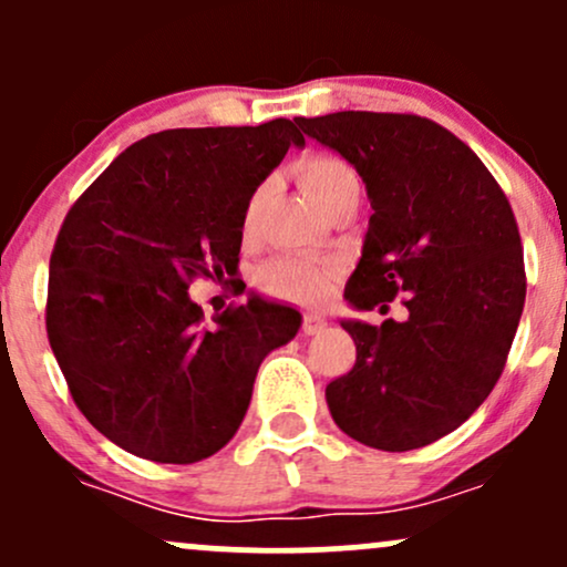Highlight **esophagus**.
Here are the masks:
<instances>
[{
  "label": "esophagus",
  "mask_w": 567,
  "mask_h": 567,
  "mask_svg": "<svg viewBox=\"0 0 567 567\" xmlns=\"http://www.w3.org/2000/svg\"><path fill=\"white\" fill-rule=\"evenodd\" d=\"M324 328H328V320H324L322 315L309 311V315L303 317V336H320Z\"/></svg>",
  "instance_id": "obj_1"
}]
</instances>
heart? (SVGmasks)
<instances>
[{
    "mask_svg": "<svg viewBox=\"0 0 567 567\" xmlns=\"http://www.w3.org/2000/svg\"><path fill=\"white\" fill-rule=\"evenodd\" d=\"M298 181H301L303 192L309 199L324 213L333 207L338 199L347 194H360V175L354 167L347 165L343 159L330 157V154H315V157L303 159L298 165ZM266 205V188H258L252 199L247 202L245 210V229H252L258 224ZM258 282L266 292L279 298H292V301H320L328 290L330 269L298 261V258H277V261L266 264L258 275Z\"/></svg>",
    "mask_w": 567,
    "mask_h": 567,
    "instance_id": "b5f03b06",
    "label": "heart"
}]
</instances>
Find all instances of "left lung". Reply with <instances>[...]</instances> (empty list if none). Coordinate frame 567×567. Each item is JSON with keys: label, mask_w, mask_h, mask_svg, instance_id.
Returning <instances> with one entry per match:
<instances>
[{"label": "left lung", "mask_w": 567, "mask_h": 567, "mask_svg": "<svg viewBox=\"0 0 567 567\" xmlns=\"http://www.w3.org/2000/svg\"><path fill=\"white\" fill-rule=\"evenodd\" d=\"M296 122L360 173L373 207L343 298L370 311L402 292L408 309L402 322L341 320L357 362L328 383V408L362 445L424 447L483 405L517 333L525 266L509 199L464 141L424 116Z\"/></svg>", "instance_id": "obj_1"}]
</instances>
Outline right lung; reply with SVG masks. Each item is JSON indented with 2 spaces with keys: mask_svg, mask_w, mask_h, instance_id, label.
Instances as JSON below:
<instances>
[{
  "mask_svg": "<svg viewBox=\"0 0 567 567\" xmlns=\"http://www.w3.org/2000/svg\"><path fill=\"white\" fill-rule=\"evenodd\" d=\"M303 135L181 127L143 138L74 202L50 256L48 338L76 408L157 464L218 453L243 424L269 351L301 311L252 296L205 322L194 277L237 271L245 210Z\"/></svg>",
  "mask_w": 567,
  "mask_h": 567,
  "instance_id": "add662e5",
  "label": "right lung"
}]
</instances>
